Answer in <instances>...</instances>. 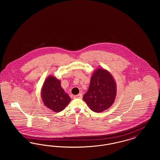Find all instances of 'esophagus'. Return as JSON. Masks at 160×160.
<instances>
[{
	"mask_svg": "<svg viewBox=\"0 0 160 160\" xmlns=\"http://www.w3.org/2000/svg\"><path fill=\"white\" fill-rule=\"evenodd\" d=\"M74 98H80V99H82V94L79 93V94H78V95H77L74 96Z\"/></svg>",
	"mask_w": 160,
	"mask_h": 160,
	"instance_id": "esophagus-1",
	"label": "esophagus"
}]
</instances>
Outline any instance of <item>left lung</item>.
<instances>
[{"label":"left lung","instance_id":"obj_1","mask_svg":"<svg viewBox=\"0 0 160 160\" xmlns=\"http://www.w3.org/2000/svg\"><path fill=\"white\" fill-rule=\"evenodd\" d=\"M116 93L113 77L106 69L98 68L93 72L89 89L83 99L93 112L100 113L112 106Z\"/></svg>","mask_w":160,"mask_h":160}]
</instances>
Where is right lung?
Wrapping results in <instances>:
<instances>
[{"label": "right lung", "mask_w": 160, "mask_h": 160, "mask_svg": "<svg viewBox=\"0 0 160 160\" xmlns=\"http://www.w3.org/2000/svg\"><path fill=\"white\" fill-rule=\"evenodd\" d=\"M61 80L53 76L46 78L41 91L42 102L54 112L62 111L71 101V98L61 87Z\"/></svg>", "instance_id": "right-lung-1"}]
</instances>
